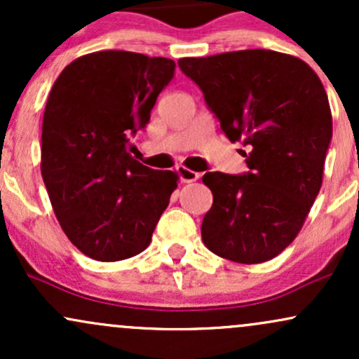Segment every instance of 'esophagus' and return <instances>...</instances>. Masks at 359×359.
<instances>
[{
    "instance_id": "1",
    "label": "esophagus",
    "mask_w": 359,
    "mask_h": 359,
    "mask_svg": "<svg viewBox=\"0 0 359 359\" xmlns=\"http://www.w3.org/2000/svg\"><path fill=\"white\" fill-rule=\"evenodd\" d=\"M177 172H179V177H180V180H182V182H196V180L201 177L199 174H197V172H194L187 167H179V168H177Z\"/></svg>"
}]
</instances>
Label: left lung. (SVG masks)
<instances>
[{"instance_id": "left-lung-1", "label": "left lung", "mask_w": 359, "mask_h": 359, "mask_svg": "<svg viewBox=\"0 0 359 359\" xmlns=\"http://www.w3.org/2000/svg\"><path fill=\"white\" fill-rule=\"evenodd\" d=\"M179 67L226 137L250 150L248 174L203 177L212 192L204 245L236 263L269 262L297 238L323 185L332 137L323 82L299 57L263 48L184 57Z\"/></svg>"}]
</instances>
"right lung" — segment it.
<instances>
[{
	"label": "right lung",
	"mask_w": 359,
	"mask_h": 359,
	"mask_svg": "<svg viewBox=\"0 0 359 359\" xmlns=\"http://www.w3.org/2000/svg\"><path fill=\"white\" fill-rule=\"evenodd\" d=\"M175 62L126 50L76 59L57 77L42 125L43 184L65 236L97 262L142 253L179 175L131 156Z\"/></svg>",
	"instance_id": "obj_1"
}]
</instances>
